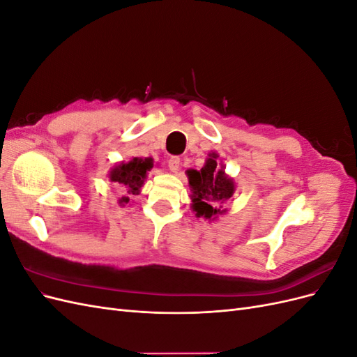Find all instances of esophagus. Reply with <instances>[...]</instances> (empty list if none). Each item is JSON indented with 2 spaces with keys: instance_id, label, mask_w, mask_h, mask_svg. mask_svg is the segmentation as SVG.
I'll return each mask as SVG.
<instances>
[{
  "instance_id": "1",
  "label": "esophagus",
  "mask_w": 357,
  "mask_h": 357,
  "mask_svg": "<svg viewBox=\"0 0 357 357\" xmlns=\"http://www.w3.org/2000/svg\"><path fill=\"white\" fill-rule=\"evenodd\" d=\"M168 167L172 172H177L180 168V158L178 156H171L168 159Z\"/></svg>"
}]
</instances>
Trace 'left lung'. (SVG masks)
<instances>
[{"instance_id": "8db88e82", "label": "left lung", "mask_w": 357, "mask_h": 357, "mask_svg": "<svg viewBox=\"0 0 357 357\" xmlns=\"http://www.w3.org/2000/svg\"><path fill=\"white\" fill-rule=\"evenodd\" d=\"M205 165L197 169H188L189 186L192 190V210L198 218L214 220L223 210L225 201H228L235 192V183L226 176L223 165H218V153H210Z\"/></svg>"}]
</instances>
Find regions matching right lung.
Segmentation results:
<instances>
[{"label": "right lung", "mask_w": 357, "mask_h": 357, "mask_svg": "<svg viewBox=\"0 0 357 357\" xmlns=\"http://www.w3.org/2000/svg\"><path fill=\"white\" fill-rule=\"evenodd\" d=\"M150 168H153L152 158H132L129 162H121V164L114 165L110 171L109 178L121 188H125L129 195H138ZM128 202L129 197H122L119 199V204L122 207H125V204Z\"/></svg>", "instance_id": "right-lung-1"}]
</instances>
